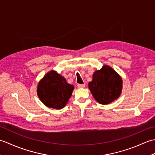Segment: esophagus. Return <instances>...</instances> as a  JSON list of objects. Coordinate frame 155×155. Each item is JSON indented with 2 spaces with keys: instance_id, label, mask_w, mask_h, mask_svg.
I'll use <instances>...</instances> for the list:
<instances>
[{
  "instance_id": "obj_1",
  "label": "esophagus",
  "mask_w": 155,
  "mask_h": 155,
  "mask_svg": "<svg viewBox=\"0 0 155 155\" xmlns=\"http://www.w3.org/2000/svg\"><path fill=\"white\" fill-rule=\"evenodd\" d=\"M77 87H78V88H84V87H85V84H77Z\"/></svg>"
}]
</instances>
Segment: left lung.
I'll list each match as a JSON object with an SVG mask.
<instances>
[{
    "label": "left lung",
    "mask_w": 155,
    "mask_h": 155,
    "mask_svg": "<svg viewBox=\"0 0 155 155\" xmlns=\"http://www.w3.org/2000/svg\"><path fill=\"white\" fill-rule=\"evenodd\" d=\"M88 88L98 103L108 104L119 98L123 90V80L113 68L104 64L100 70L94 71Z\"/></svg>",
    "instance_id": "left-lung-1"
}]
</instances>
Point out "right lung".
<instances>
[{
	"label": "right lung",
	"instance_id": "1",
	"mask_svg": "<svg viewBox=\"0 0 155 155\" xmlns=\"http://www.w3.org/2000/svg\"><path fill=\"white\" fill-rule=\"evenodd\" d=\"M73 90V85L68 84L64 77L51 71L38 82L37 92L45 106L60 110L67 104Z\"/></svg>",
	"mask_w": 155,
	"mask_h": 155
}]
</instances>
